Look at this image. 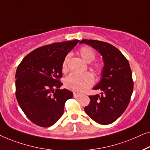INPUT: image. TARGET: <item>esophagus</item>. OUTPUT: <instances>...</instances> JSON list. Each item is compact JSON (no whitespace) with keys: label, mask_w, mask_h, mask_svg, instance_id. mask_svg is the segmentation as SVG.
Listing matches in <instances>:
<instances>
[{"label":"esophagus","mask_w":150,"mask_h":150,"mask_svg":"<svg viewBox=\"0 0 150 150\" xmlns=\"http://www.w3.org/2000/svg\"><path fill=\"white\" fill-rule=\"evenodd\" d=\"M80 96H81V95H80V94H77V93L73 94V97H74V98H78V97Z\"/></svg>","instance_id":"obj_1"}]
</instances>
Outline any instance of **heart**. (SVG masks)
Segmentation results:
<instances>
[{
	"mask_svg": "<svg viewBox=\"0 0 150 150\" xmlns=\"http://www.w3.org/2000/svg\"><path fill=\"white\" fill-rule=\"evenodd\" d=\"M79 54L81 58L87 63H90L96 58V54L91 47L88 46H84L80 48ZM69 58V55L65 57L62 63V71L66 72L67 71V62ZM102 65L100 63H95L93 65V69L97 73H100L102 70ZM94 82L92 75L89 73H71L65 78L64 85L68 89L72 90L77 93H81L86 91L88 88L92 86Z\"/></svg>",
	"mask_w": 150,
	"mask_h": 150,
	"instance_id": "1",
	"label": "heart"
}]
</instances>
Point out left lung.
Wrapping results in <instances>:
<instances>
[{"label":"left lung","instance_id":"obj_1","mask_svg":"<svg viewBox=\"0 0 150 150\" xmlns=\"http://www.w3.org/2000/svg\"><path fill=\"white\" fill-rule=\"evenodd\" d=\"M79 43L95 49L103 56L104 62L100 81L93 88L102 92L89 96L90 104L84 110L97 123H113L127 108L132 94L133 81L129 62L119 50L106 42L83 39Z\"/></svg>","mask_w":150,"mask_h":150}]
</instances>
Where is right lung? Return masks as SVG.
<instances>
[{
  "label": "right lung",
  "mask_w": 150,
  "mask_h": 150,
  "mask_svg": "<svg viewBox=\"0 0 150 150\" xmlns=\"http://www.w3.org/2000/svg\"><path fill=\"white\" fill-rule=\"evenodd\" d=\"M79 41L60 42L33 50L17 68L16 96L27 117L41 127H50L64 113L66 101L73 92L60 90L62 63Z\"/></svg>",
  "instance_id": "1"
}]
</instances>
